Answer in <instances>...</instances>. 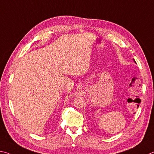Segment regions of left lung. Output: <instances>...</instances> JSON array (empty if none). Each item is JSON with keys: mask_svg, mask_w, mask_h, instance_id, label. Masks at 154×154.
<instances>
[{"mask_svg": "<svg viewBox=\"0 0 154 154\" xmlns=\"http://www.w3.org/2000/svg\"><path fill=\"white\" fill-rule=\"evenodd\" d=\"M133 60H134V62H135V61H134V59H133ZM135 63H136V62H135Z\"/></svg>", "mask_w": 154, "mask_h": 154, "instance_id": "left-lung-1", "label": "left lung"}]
</instances>
